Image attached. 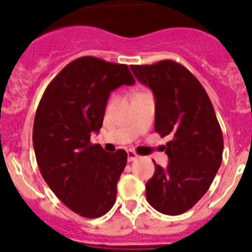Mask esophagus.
Masks as SVG:
<instances>
[{"label": "esophagus", "instance_id": "34e87169", "mask_svg": "<svg viewBox=\"0 0 252 252\" xmlns=\"http://www.w3.org/2000/svg\"><path fill=\"white\" fill-rule=\"evenodd\" d=\"M126 153H128V161H134L138 158V155L136 154V152H134V150H128Z\"/></svg>", "mask_w": 252, "mask_h": 252}]
</instances>
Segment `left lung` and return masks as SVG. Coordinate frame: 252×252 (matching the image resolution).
<instances>
[{
  "label": "left lung",
  "mask_w": 252,
  "mask_h": 252,
  "mask_svg": "<svg viewBox=\"0 0 252 252\" xmlns=\"http://www.w3.org/2000/svg\"><path fill=\"white\" fill-rule=\"evenodd\" d=\"M130 67L155 96V131L170 137L163 146L168 166H155L147 200L163 215H181L200 200L220 167V126L205 89L181 63L167 59Z\"/></svg>",
  "instance_id": "left-lung-1"
}]
</instances>
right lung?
I'll list each match as a JSON object with an SVG mask.
<instances>
[{
  "label": "right lung",
  "instance_id": "obj_1",
  "mask_svg": "<svg viewBox=\"0 0 252 252\" xmlns=\"http://www.w3.org/2000/svg\"><path fill=\"white\" fill-rule=\"evenodd\" d=\"M124 63L82 57L48 84L36 109L33 147L43 180L63 204L85 218H98L114 206L126 152H105L90 142L102 128L112 90L132 85Z\"/></svg>",
  "mask_w": 252,
  "mask_h": 252
}]
</instances>
